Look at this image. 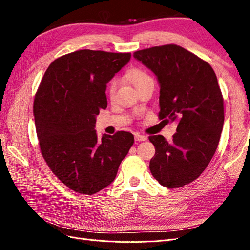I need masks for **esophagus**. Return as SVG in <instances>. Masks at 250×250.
Listing matches in <instances>:
<instances>
[{"label":"esophagus","instance_id":"esophagus-1","mask_svg":"<svg viewBox=\"0 0 250 250\" xmlns=\"http://www.w3.org/2000/svg\"><path fill=\"white\" fill-rule=\"evenodd\" d=\"M146 135L141 134V133H135L134 134V140L137 142H141V141H146Z\"/></svg>","mask_w":250,"mask_h":250}]
</instances>
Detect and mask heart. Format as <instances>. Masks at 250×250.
Returning a JSON list of instances; mask_svg holds the SVG:
<instances>
[{
  "instance_id": "heart-1",
  "label": "heart",
  "mask_w": 250,
  "mask_h": 250,
  "mask_svg": "<svg viewBox=\"0 0 250 250\" xmlns=\"http://www.w3.org/2000/svg\"><path fill=\"white\" fill-rule=\"evenodd\" d=\"M128 76L130 77L135 88H139L142 85L145 84V83L152 81V79H151V77L148 74H146L145 72H143L141 70H133L128 74ZM119 84H120V80L118 78H112L109 81L108 86H107V96L109 99H113V98L116 97Z\"/></svg>"
}]
</instances>
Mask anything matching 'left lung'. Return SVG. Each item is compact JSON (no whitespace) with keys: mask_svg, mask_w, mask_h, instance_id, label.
<instances>
[{"mask_svg":"<svg viewBox=\"0 0 250 250\" xmlns=\"http://www.w3.org/2000/svg\"><path fill=\"white\" fill-rule=\"evenodd\" d=\"M133 57L161 86L158 119L178 123L173 139L150 135L155 147L149 168L162 186L181 188L197 179L218 147L224 123L223 96L213 67L177 44L140 50Z\"/></svg>","mask_w":250,"mask_h":250,"instance_id":"1","label":"left lung"}]
</instances>
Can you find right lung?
<instances>
[{"instance_id":"obj_1","label":"right lung","mask_w":250,"mask_h":250,"mask_svg":"<svg viewBox=\"0 0 250 250\" xmlns=\"http://www.w3.org/2000/svg\"><path fill=\"white\" fill-rule=\"evenodd\" d=\"M130 53L79 50L53 62L36 90L33 115L41 153L71 190L93 195L110 185L134 142L118 131L98 140L96 117L107 107V82Z\"/></svg>"}]
</instances>
